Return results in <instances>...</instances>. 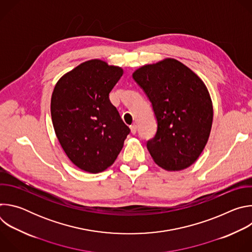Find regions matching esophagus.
Segmentation results:
<instances>
[{"label":"esophagus","instance_id":"obj_1","mask_svg":"<svg viewBox=\"0 0 252 252\" xmlns=\"http://www.w3.org/2000/svg\"><path fill=\"white\" fill-rule=\"evenodd\" d=\"M136 130H137V126H136V125H132V126H130V131H131V133H132V134H135V133H136Z\"/></svg>","mask_w":252,"mask_h":252}]
</instances>
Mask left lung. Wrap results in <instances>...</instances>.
I'll return each mask as SVG.
<instances>
[{
    "instance_id": "8db88e82",
    "label": "left lung",
    "mask_w": 252,
    "mask_h": 252,
    "mask_svg": "<svg viewBox=\"0 0 252 252\" xmlns=\"http://www.w3.org/2000/svg\"><path fill=\"white\" fill-rule=\"evenodd\" d=\"M152 102L158 122L147 148L160 167L177 171L190 166L209 137L212 101L201 79L183 63L164 59L132 74Z\"/></svg>"
}]
</instances>
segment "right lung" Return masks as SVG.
I'll list each match as a JSON object with an SVG mask.
<instances>
[{"mask_svg": "<svg viewBox=\"0 0 252 252\" xmlns=\"http://www.w3.org/2000/svg\"><path fill=\"white\" fill-rule=\"evenodd\" d=\"M123 74L122 67L95 59L56 84L51 99L55 132L69 160L82 170L97 173L111 166L130 131L109 97Z\"/></svg>", "mask_w": 252, "mask_h": 252, "instance_id": "add662e5", "label": "right lung"}]
</instances>
